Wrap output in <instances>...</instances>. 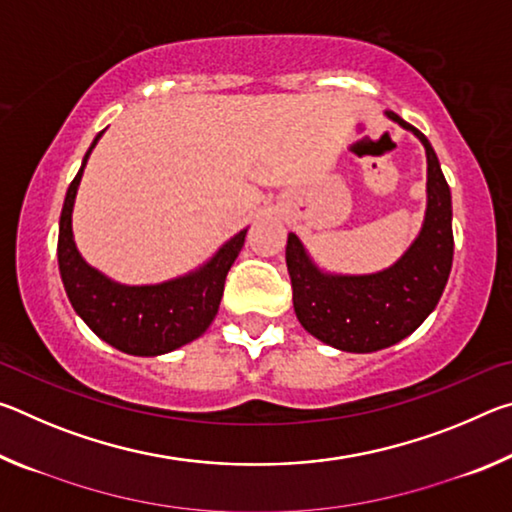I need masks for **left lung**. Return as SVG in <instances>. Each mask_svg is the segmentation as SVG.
I'll return each instance as SVG.
<instances>
[{
    "label": "left lung",
    "mask_w": 512,
    "mask_h": 512,
    "mask_svg": "<svg viewBox=\"0 0 512 512\" xmlns=\"http://www.w3.org/2000/svg\"><path fill=\"white\" fill-rule=\"evenodd\" d=\"M386 115L418 135L427 151V216L413 246L400 262L375 275H325L293 232L287 239L293 309L300 325L345 352H375L415 332L436 309L452 271V194L436 151L400 115Z\"/></svg>",
    "instance_id": "1"
}]
</instances>
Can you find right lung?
<instances>
[{
  "mask_svg": "<svg viewBox=\"0 0 512 512\" xmlns=\"http://www.w3.org/2000/svg\"><path fill=\"white\" fill-rule=\"evenodd\" d=\"M85 153L83 164L67 189L58 228V268L67 298L76 314L94 334L121 352L137 357H158L201 336L219 311L225 275L235 264L246 230L221 246L210 262L196 273L153 287H124L94 271L76 250L72 237V207L79 189L85 162L94 144Z\"/></svg>",
  "mask_w": 512,
  "mask_h": 512,
  "instance_id": "obj_1",
  "label": "right lung"
}]
</instances>
